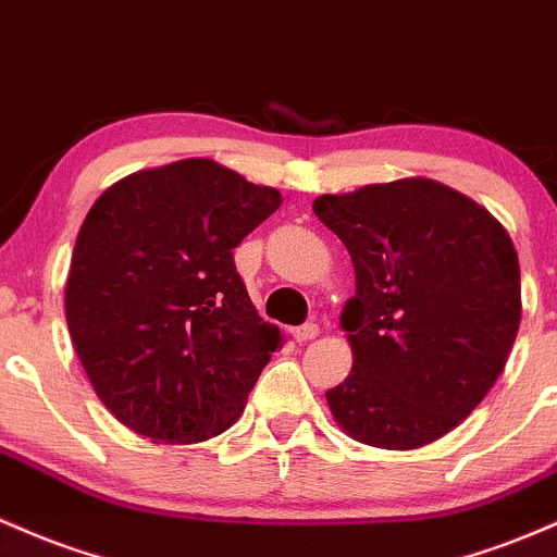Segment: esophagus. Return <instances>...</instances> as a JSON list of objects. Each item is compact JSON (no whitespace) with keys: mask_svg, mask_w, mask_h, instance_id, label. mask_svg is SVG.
<instances>
[{"mask_svg":"<svg viewBox=\"0 0 557 557\" xmlns=\"http://www.w3.org/2000/svg\"><path fill=\"white\" fill-rule=\"evenodd\" d=\"M321 334V329H318V323H302V326H297V329H292V336H295L297 342H310V339H315V336Z\"/></svg>","mask_w":557,"mask_h":557,"instance_id":"1","label":"esophagus"}]
</instances>
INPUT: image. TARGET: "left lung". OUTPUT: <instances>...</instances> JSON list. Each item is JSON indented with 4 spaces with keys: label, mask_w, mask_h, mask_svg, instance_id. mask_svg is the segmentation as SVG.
<instances>
[{
    "label": "left lung",
    "mask_w": 557,
    "mask_h": 557,
    "mask_svg": "<svg viewBox=\"0 0 557 557\" xmlns=\"http://www.w3.org/2000/svg\"><path fill=\"white\" fill-rule=\"evenodd\" d=\"M312 210L347 247L355 297L342 310L352 371L326 392L362 445L440 440L492 389L521 323V271L508 231L431 178L323 195Z\"/></svg>",
    "instance_id": "1"
}]
</instances>
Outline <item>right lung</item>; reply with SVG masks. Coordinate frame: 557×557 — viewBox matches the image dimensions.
Here are the masks:
<instances>
[{"label": "right lung", "instance_id": "right-lung-1", "mask_svg": "<svg viewBox=\"0 0 557 557\" xmlns=\"http://www.w3.org/2000/svg\"><path fill=\"white\" fill-rule=\"evenodd\" d=\"M278 205L202 158L131 173L91 205L65 318L97 397L136 434L202 442L242 416L281 331L255 310L234 249Z\"/></svg>", "mask_w": 557, "mask_h": 557}]
</instances>
